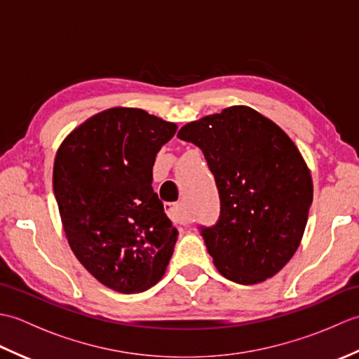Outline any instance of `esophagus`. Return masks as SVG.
Segmentation results:
<instances>
[{"instance_id":"obj_1","label":"esophagus","mask_w":359,"mask_h":359,"mask_svg":"<svg viewBox=\"0 0 359 359\" xmlns=\"http://www.w3.org/2000/svg\"><path fill=\"white\" fill-rule=\"evenodd\" d=\"M165 212L172 222L175 224H187L188 219L180 211V203H165Z\"/></svg>"}]
</instances>
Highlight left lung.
<instances>
[{
	"label": "left lung",
	"mask_w": 359,
	"mask_h": 359,
	"mask_svg": "<svg viewBox=\"0 0 359 359\" xmlns=\"http://www.w3.org/2000/svg\"><path fill=\"white\" fill-rule=\"evenodd\" d=\"M215 175L220 212L199 230L222 276L250 285L271 278L297 250L313 201L301 152L248 106H231L180 129Z\"/></svg>",
	"instance_id": "1"
}]
</instances>
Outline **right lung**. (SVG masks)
Wrapping results in <instances>:
<instances>
[{"mask_svg": "<svg viewBox=\"0 0 359 359\" xmlns=\"http://www.w3.org/2000/svg\"><path fill=\"white\" fill-rule=\"evenodd\" d=\"M177 126L134 108L90 117L60 147L53 194L81 265L118 293L162 279L177 241L152 189L156 156Z\"/></svg>", "mask_w": 359, "mask_h": 359, "instance_id": "add662e5", "label": "right lung"}]
</instances>
